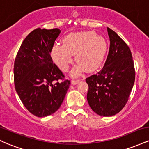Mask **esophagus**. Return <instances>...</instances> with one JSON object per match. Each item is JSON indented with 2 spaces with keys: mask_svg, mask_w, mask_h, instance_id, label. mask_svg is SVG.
Listing matches in <instances>:
<instances>
[{
  "mask_svg": "<svg viewBox=\"0 0 149 149\" xmlns=\"http://www.w3.org/2000/svg\"><path fill=\"white\" fill-rule=\"evenodd\" d=\"M80 80H71V84L72 85H76L77 83H79Z\"/></svg>",
  "mask_w": 149,
  "mask_h": 149,
  "instance_id": "1",
  "label": "esophagus"
}]
</instances>
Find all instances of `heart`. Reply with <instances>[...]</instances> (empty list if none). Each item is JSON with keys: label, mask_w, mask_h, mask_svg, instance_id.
I'll list each match as a JSON object with an SVG mask.
<instances>
[{"label": "heart", "mask_w": 149, "mask_h": 149, "mask_svg": "<svg viewBox=\"0 0 149 149\" xmlns=\"http://www.w3.org/2000/svg\"><path fill=\"white\" fill-rule=\"evenodd\" d=\"M108 50V42L104 37L92 31L70 33L64 38L62 45L56 44L51 50V56L63 72L69 69L73 62L72 55L78 64L72 74L78 75L83 71L93 72L103 62Z\"/></svg>", "instance_id": "obj_1"}]
</instances>
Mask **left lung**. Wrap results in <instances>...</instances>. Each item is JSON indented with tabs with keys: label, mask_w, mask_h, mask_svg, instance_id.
Instances as JSON below:
<instances>
[{
	"label": "left lung",
	"mask_w": 149,
	"mask_h": 149,
	"mask_svg": "<svg viewBox=\"0 0 149 149\" xmlns=\"http://www.w3.org/2000/svg\"><path fill=\"white\" fill-rule=\"evenodd\" d=\"M110 47L104 67L86 78L87 100L94 112L102 116L117 114L127 103L135 80L129 47L114 31L107 28Z\"/></svg>",
	"instance_id": "8db88e82"
}]
</instances>
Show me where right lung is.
<instances>
[{"mask_svg":"<svg viewBox=\"0 0 149 149\" xmlns=\"http://www.w3.org/2000/svg\"><path fill=\"white\" fill-rule=\"evenodd\" d=\"M59 29L38 28L26 37L14 64L15 90L24 107L37 117H45L61 107L70 80L53 63L50 52Z\"/></svg>","mask_w":149,"mask_h":149,"instance_id":"right-lung-1","label":"right lung"}]
</instances>
